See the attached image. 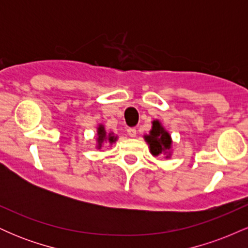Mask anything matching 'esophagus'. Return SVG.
<instances>
[{
	"label": "esophagus",
	"mask_w": 248,
	"mask_h": 248,
	"mask_svg": "<svg viewBox=\"0 0 248 248\" xmlns=\"http://www.w3.org/2000/svg\"><path fill=\"white\" fill-rule=\"evenodd\" d=\"M127 134L130 136V138H135L136 134H138V133H136L135 128H129V129L127 130Z\"/></svg>",
	"instance_id": "esophagus-1"
}]
</instances>
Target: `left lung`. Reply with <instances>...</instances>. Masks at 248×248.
<instances>
[{"instance_id": "8db88e82", "label": "left lung", "mask_w": 248, "mask_h": 248, "mask_svg": "<svg viewBox=\"0 0 248 248\" xmlns=\"http://www.w3.org/2000/svg\"><path fill=\"white\" fill-rule=\"evenodd\" d=\"M144 141L149 147V152L153 156H166L170 158L172 155V139L170 133L163 127L162 122L157 119L152 121V129L149 134L143 135Z\"/></svg>"}]
</instances>
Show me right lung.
<instances>
[{
  "mask_svg": "<svg viewBox=\"0 0 248 248\" xmlns=\"http://www.w3.org/2000/svg\"><path fill=\"white\" fill-rule=\"evenodd\" d=\"M118 140V135H114V133H107L105 129V126L102 124H99L96 127L95 134V149H100L104 147L105 143L114 144Z\"/></svg>",
  "mask_w": 248,
  "mask_h": 248,
  "instance_id": "obj_1",
  "label": "right lung"
}]
</instances>
